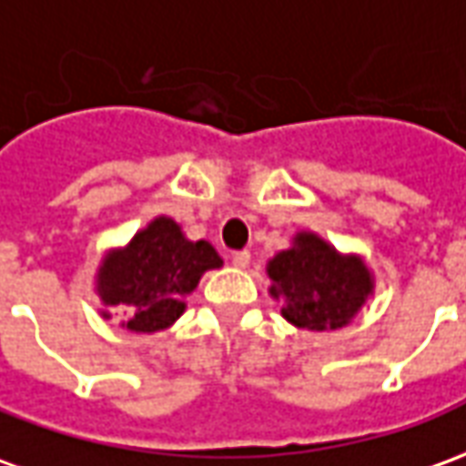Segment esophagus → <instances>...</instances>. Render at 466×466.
Masks as SVG:
<instances>
[{
    "mask_svg": "<svg viewBox=\"0 0 466 466\" xmlns=\"http://www.w3.org/2000/svg\"><path fill=\"white\" fill-rule=\"evenodd\" d=\"M230 261H233V266H236V268H248V264H251V253L236 251L233 256H230Z\"/></svg>",
    "mask_w": 466,
    "mask_h": 466,
    "instance_id": "34e87169",
    "label": "esophagus"
}]
</instances>
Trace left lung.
Returning <instances> with one entry per match:
<instances>
[{
    "label": "left lung",
    "instance_id": "obj_1",
    "mask_svg": "<svg viewBox=\"0 0 466 466\" xmlns=\"http://www.w3.org/2000/svg\"><path fill=\"white\" fill-rule=\"evenodd\" d=\"M266 276L281 317L309 332L348 327L375 294L373 268L360 253L337 251L314 230L294 233L291 246L268 258Z\"/></svg>",
    "mask_w": 466,
    "mask_h": 466
}]
</instances>
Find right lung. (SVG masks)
Instances as JSON below:
<instances>
[{"mask_svg": "<svg viewBox=\"0 0 466 466\" xmlns=\"http://www.w3.org/2000/svg\"><path fill=\"white\" fill-rule=\"evenodd\" d=\"M223 258L213 243L190 240L177 220L157 215L131 236L129 243L106 248L93 274V291L101 299L98 314H127L118 327L154 335L177 322L187 309L205 271L220 268Z\"/></svg>", "mask_w": 466, "mask_h": 466, "instance_id": "right-lung-1", "label": "right lung"}]
</instances>
